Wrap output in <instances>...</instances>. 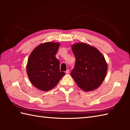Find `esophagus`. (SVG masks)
Segmentation results:
<instances>
[{
	"instance_id": "obj_1",
	"label": "esophagus",
	"mask_w": 130,
	"mask_h": 130,
	"mask_svg": "<svg viewBox=\"0 0 130 130\" xmlns=\"http://www.w3.org/2000/svg\"><path fill=\"white\" fill-rule=\"evenodd\" d=\"M69 72H70V71H69V69H68L67 71H66V74H69Z\"/></svg>"
}]
</instances>
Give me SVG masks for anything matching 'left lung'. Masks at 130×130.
I'll list each match as a JSON object with an SVG mask.
<instances>
[{
  "label": "left lung",
  "instance_id": "8db88e82",
  "mask_svg": "<svg viewBox=\"0 0 130 130\" xmlns=\"http://www.w3.org/2000/svg\"><path fill=\"white\" fill-rule=\"evenodd\" d=\"M71 48L76 59L71 73L74 81L84 92L97 89L107 71V63L103 55L95 47L84 42L73 44Z\"/></svg>",
  "mask_w": 130,
  "mask_h": 130
}]
</instances>
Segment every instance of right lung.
I'll use <instances>...</instances> for the list:
<instances>
[{
  "label": "right lung",
  "mask_w": 130,
  "mask_h": 130,
  "mask_svg": "<svg viewBox=\"0 0 130 130\" xmlns=\"http://www.w3.org/2000/svg\"><path fill=\"white\" fill-rule=\"evenodd\" d=\"M60 46L59 42L41 43L29 55L27 74L32 84L39 90L52 89L65 75V73L60 71L59 60L55 57Z\"/></svg>",
  "instance_id": "1"
}]
</instances>
